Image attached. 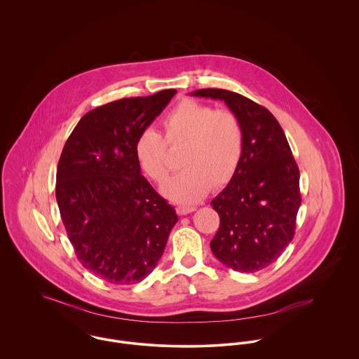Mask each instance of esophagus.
<instances>
[{"mask_svg": "<svg viewBox=\"0 0 359 359\" xmlns=\"http://www.w3.org/2000/svg\"><path fill=\"white\" fill-rule=\"evenodd\" d=\"M195 210H196L195 205H178V207H177V212H178L180 215H187V214H189V212H194Z\"/></svg>", "mask_w": 359, "mask_h": 359, "instance_id": "1", "label": "esophagus"}]
</instances>
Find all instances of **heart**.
<instances>
[{
	"mask_svg": "<svg viewBox=\"0 0 359 359\" xmlns=\"http://www.w3.org/2000/svg\"><path fill=\"white\" fill-rule=\"evenodd\" d=\"M164 138L152 128L142 130L134 145L144 172L154 182H164L170 174L167 145H184L181 170L163 187L167 198L194 203L210 189L225 187L235 175L243 156L245 133L239 117L228 109L184 100L161 120Z\"/></svg>",
	"mask_w": 359,
	"mask_h": 359,
	"instance_id": "b5f03b06",
	"label": "heart"
}]
</instances>
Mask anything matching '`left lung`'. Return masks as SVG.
Returning a JSON list of instances; mask_svg holds the SVG:
<instances>
[{
  "label": "left lung",
  "instance_id": "left-lung-1",
  "mask_svg": "<svg viewBox=\"0 0 359 359\" xmlns=\"http://www.w3.org/2000/svg\"><path fill=\"white\" fill-rule=\"evenodd\" d=\"M192 95L224 101L243 126L242 161L211 201L219 228L210 248L228 268L256 272L275 262L294 236L302 205L299 165L280 124L264 106L219 88Z\"/></svg>",
  "mask_w": 359,
  "mask_h": 359
}]
</instances>
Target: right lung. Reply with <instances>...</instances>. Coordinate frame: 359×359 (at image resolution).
Segmentation results:
<instances>
[{
	"label": "right lung",
	"mask_w": 359,
	"mask_h": 359,
	"mask_svg": "<svg viewBox=\"0 0 359 359\" xmlns=\"http://www.w3.org/2000/svg\"><path fill=\"white\" fill-rule=\"evenodd\" d=\"M177 94L124 98L86 113L60 154L56 202L79 261L113 285L145 279L178 221L141 174L138 134Z\"/></svg>",
	"instance_id": "obj_1"
}]
</instances>
